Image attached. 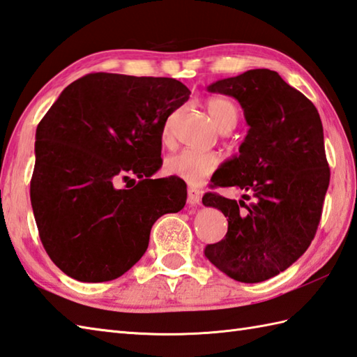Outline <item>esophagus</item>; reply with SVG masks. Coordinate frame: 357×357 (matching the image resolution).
Listing matches in <instances>:
<instances>
[{"mask_svg":"<svg viewBox=\"0 0 357 357\" xmlns=\"http://www.w3.org/2000/svg\"><path fill=\"white\" fill-rule=\"evenodd\" d=\"M188 202L189 205H200L202 202V191L195 186L188 188Z\"/></svg>","mask_w":357,"mask_h":357,"instance_id":"1","label":"esophagus"}]
</instances>
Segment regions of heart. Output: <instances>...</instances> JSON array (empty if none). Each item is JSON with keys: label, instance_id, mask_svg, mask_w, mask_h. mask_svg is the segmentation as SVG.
<instances>
[{"label": "heart", "instance_id": "1", "mask_svg": "<svg viewBox=\"0 0 357 357\" xmlns=\"http://www.w3.org/2000/svg\"><path fill=\"white\" fill-rule=\"evenodd\" d=\"M209 117L220 130L234 128L238 111L236 105L225 98H211L206 103ZM168 129H165V135ZM220 163V158L214 152H200L192 149L178 151L165 160V171L169 176L178 177L191 185H199L206 176H209Z\"/></svg>", "mask_w": 357, "mask_h": 357}]
</instances>
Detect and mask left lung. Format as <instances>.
I'll list each match as a JSON object with an SVG mask.
<instances>
[{
    "instance_id": "8db88e82",
    "label": "left lung",
    "mask_w": 357,
    "mask_h": 357,
    "mask_svg": "<svg viewBox=\"0 0 357 357\" xmlns=\"http://www.w3.org/2000/svg\"><path fill=\"white\" fill-rule=\"evenodd\" d=\"M208 91L236 98L250 126L238 155L211 180L242 189L252 203L203 195V205L228 217L227 236L205 256L237 282H264L308 250L321 222L330 185L322 121L316 106L270 69L219 79Z\"/></svg>"
}]
</instances>
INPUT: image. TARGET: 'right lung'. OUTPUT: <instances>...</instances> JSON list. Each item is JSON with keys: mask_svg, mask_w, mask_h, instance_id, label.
Returning a JSON list of instances; mask_svg holds the SVG:
<instances>
[{"mask_svg": "<svg viewBox=\"0 0 357 357\" xmlns=\"http://www.w3.org/2000/svg\"><path fill=\"white\" fill-rule=\"evenodd\" d=\"M191 91L174 78L89 74L64 89L35 135L31 202L41 243L69 278L107 282L148 250L152 225L186 203L162 168V135ZM120 179L132 181L128 190Z\"/></svg>", "mask_w": 357, "mask_h": 357, "instance_id": "obj_1", "label": "right lung"}]
</instances>
